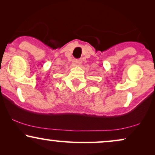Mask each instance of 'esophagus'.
Here are the masks:
<instances>
[{"instance_id":"34e87169","label":"esophagus","mask_w":155,"mask_h":155,"mask_svg":"<svg viewBox=\"0 0 155 155\" xmlns=\"http://www.w3.org/2000/svg\"><path fill=\"white\" fill-rule=\"evenodd\" d=\"M73 63H74V65H76V66H80V65L82 63V61H81V59L74 60V61H73Z\"/></svg>"}]
</instances>
